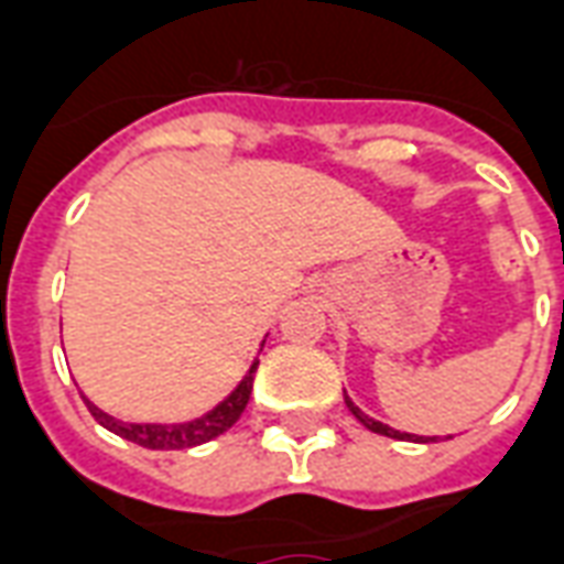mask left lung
Wrapping results in <instances>:
<instances>
[{"mask_svg": "<svg viewBox=\"0 0 564 564\" xmlns=\"http://www.w3.org/2000/svg\"><path fill=\"white\" fill-rule=\"evenodd\" d=\"M345 404L350 408V413H354V416H357L359 422L368 427V431H375V434H383V437H392V440H413V443H427V440L416 437V434H401V431H392V427L383 425V422H375V419L366 416V413H362V410H359L357 404H354V401H350L347 395H345Z\"/></svg>", "mask_w": 564, "mask_h": 564, "instance_id": "left-lung-1", "label": "left lung"}]
</instances>
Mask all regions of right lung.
<instances>
[{"label": "right lung", "instance_id": "1", "mask_svg": "<svg viewBox=\"0 0 564 564\" xmlns=\"http://www.w3.org/2000/svg\"><path fill=\"white\" fill-rule=\"evenodd\" d=\"M256 368L258 359L249 368V375L240 380V387L231 392V395L217 404V408L205 413L202 419H193V422H184V425H133V422H121V419L106 416L104 410H97L91 401L88 404V413L106 427V431H112L118 437L130 440V443H137L142 448H156V452H172V448H193L202 446L207 440L219 437V434H226L228 427L235 425L240 413L247 410L249 395H252V380H256Z\"/></svg>", "mask_w": 564, "mask_h": 564}]
</instances>
